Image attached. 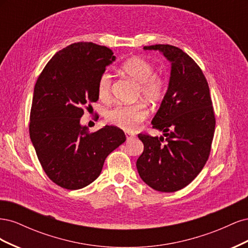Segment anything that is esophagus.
<instances>
[{"mask_svg":"<svg viewBox=\"0 0 248 248\" xmlns=\"http://www.w3.org/2000/svg\"><path fill=\"white\" fill-rule=\"evenodd\" d=\"M125 136H126L127 139H130V138L134 137V134L132 132H130V131H125Z\"/></svg>","mask_w":248,"mask_h":248,"instance_id":"obj_1","label":"esophagus"}]
</instances>
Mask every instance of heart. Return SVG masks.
Instances as JSON below:
<instances>
[{
  "instance_id": "1",
  "label": "heart",
  "mask_w": 248,
  "mask_h": 248,
  "mask_svg": "<svg viewBox=\"0 0 248 248\" xmlns=\"http://www.w3.org/2000/svg\"><path fill=\"white\" fill-rule=\"evenodd\" d=\"M121 70L133 81L138 82L137 98L145 99L151 104L160 102L167 91V81L163 77L154 73L155 67L148 60L141 57H131L121 65ZM111 76L108 72H103L97 84V94L103 100H109L111 96ZM149 115V109L145 102H136L133 104H119L107 112V121L130 131L145 121Z\"/></svg>"
}]
</instances>
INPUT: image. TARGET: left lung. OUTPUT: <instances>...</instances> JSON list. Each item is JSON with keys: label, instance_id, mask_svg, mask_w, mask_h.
<instances>
[{"label": "left lung", "instance_id": "8db88e82", "mask_svg": "<svg viewBox=\"0 0 248 248\" xmlns=\"http://www.w3.org/2000/svg\"><path fill=\"white\" fill-rule=\"evenodd\" d=\"M171 62L168 92L152 120L163 137L140 133L144 152L137 161L140 177L157 191L174 192L192 182L209 158L215 115L208 81L200 66L182 49L155 44Z\"/></svg>", "mask_w": 248, "mask_h": 248}]
</instances>
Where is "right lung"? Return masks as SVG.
Wrapping results in <instances>:
<instances>
[{"label":"right lung","mask_w":248,"mask_h":248,"mask_svg":"<svg viewBox=\"0 0 248 248\" xmlns=\"http://www.w3.org/2000/svg\"><path fill=\"white\" fill-rule=\"evenodd\" d=\"M114 52L92 42L72 43L44 67L34 88L29 131L43 170L62 188L76 190L98 178L104 160L126 140L116 126L90 132L84 108L98 100L97 84Z\"/></svg>","instance_id":"right-lung-1"}]
</instances>
